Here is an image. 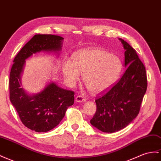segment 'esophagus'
<instances>
[{
	"mask_svg": "<svg viewBox=\"0 0 161 161\" xmlns=\"http://www.w3.org/2000/svg\"><path fill=\"white\" fill-rule=\"evenodd\" d=\"M76 102H79V103H84L86 102V99L83 97L80 96V95H78V96L76 97Z\"/></svg>",
	"mask_w": 161,
	"mask_h": 161,
	"instance_id": "obj_1",
	"label": "esophagus"
}]
</instances>
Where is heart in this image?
Returning a JSON list of instances; mask_svg holds the SVG:
<instances>
[{
    "mask_svg": "<svg viewBox=\"0 0 161 161\" xmlns=\"http://www.w3.org/2000/svg\"><path fill=\"white\" fill-rule=\"evenodd\" d=\"M72 62L66 60L62 73L68 86H75L82 75L86 87L94 94L110 89L119 79L123 63L119 57L104 49L93 47L81 49L72 55Z\"/></svg>",
    "mask_w": 161,
    "mask_h": 161,
    "instance_id": "obj_1",
    "label": "heart"
}]
</instances>
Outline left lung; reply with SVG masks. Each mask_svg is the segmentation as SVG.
I'll use <instances>...</instances> for the list:
<instances>
[{"label":"left lung","instance_id":"1","mask_svg":"<svg viewBox=\"0 0 161 161\" xmlns=\"http://www.w3.org/2000/svg\"><path fill=\"white\" fill-rule=\"evenodd\" d=\"M125 72L119 82L95 103L97 110L90 120L94 127L114 133L126 127L136 118L147 89L146 68L136 50L122 38Z\"/></svg>","mask_w":161,"mask_h":161}]
</instances>
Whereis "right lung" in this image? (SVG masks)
Returning <instances> with one entry per match:
<instances>
[{"label":"right lung","instance_id":"right-lung-1","mask_svg":"<svg viewBox=\"0 0 161 161\" xmlns=\"http://www.w3.org/2000/svg\"><path fill=\"white\" fill-rule=\"evenodd\" d=\"M64 38L52 34H36L20 50L14 60L9 77L10 101L22 123L36 132H47L58 125L66 110L73 105L75 92L51 81L37 93L21 87V75L27 59L40 52L59 56Z\"/></svg>","mask_w":161,"mask_h":161}]
</instances>
